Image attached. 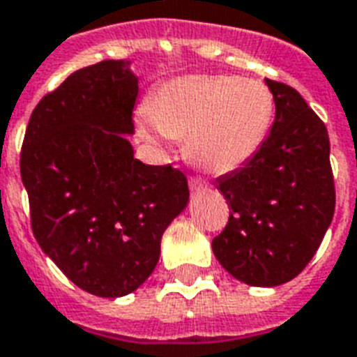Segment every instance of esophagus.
Masks as SVG:
<instances>
[{"label": "esophagus", "instance_id": "obj_1", "mask_svg": "<svg viewBox=\"0 0 357 357\" xmlns=\"http://www.w3.org/2000/svg\"><path fill=\"white\" fill-rule=\"evenodd\" d=\"M206 188H208V184H206L203 178H199V176H190V190H192V192H203Z\"/></svg>", "mask_w": 357, "mask_h": 357}]
</instances>
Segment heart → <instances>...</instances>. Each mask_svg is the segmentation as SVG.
<instances>
[{"label":"heart","instance_id":"b5f03b06","mask_svg":"<svg viewBox=\"0 0 357 357\" xmlns=\"http://www.w3.org/2000/svg\"><path fill=\"white\" fill-rule=\"evenodd\" d=\"M273 95L261 79L193 74L173 79L154 95L143 130L186 139L193 162L212 173L245 165L266 139Z\"/></svg>","mask_w":357,"mask_h":357}]
</instances>
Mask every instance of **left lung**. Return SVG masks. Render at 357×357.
Returning a JSON list of instances; mask_svg holds the SVG:
<instances>
[{"instance_id":"1","label":"left lung","mask_w":357,"mask_h":357,"mask_svg":"<svg viewBox=\"0 0 357 357\" xmlns=\"http://www.w3.org/2000/svg\"><path fill=\"white\" fill-rule=\"evenodd\" d=\"M275 119L261 151L218 178L231 206L212 240L225 270L251 287H278L307 266L335 212L326 124L294 87L266 79Z\"/></svg>"}]
</instances>
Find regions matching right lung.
Wrapping results in <instances>:
<instances>
[{
  "label": "right lung",
  "instance_id": "obj_1",
  "mask_svg": "<svg viewBox=\"0 0 357 357\" xmlns=\"http://www.w3.org/2000/svg\"><path fill=\"white\" fill-rule=\"evenodd\" d=\"M128 61L70 74L33 109L20 173L38 245L79 289L134 292L153 273L162 234L186 208V175L134 158L137 78Z\"/></svg>",
  "mask_w": 357,
  "mask_h": 357
}]
</instances>
